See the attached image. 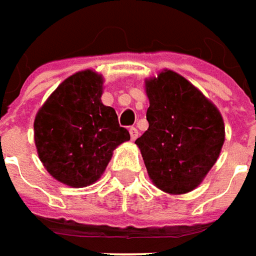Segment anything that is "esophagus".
Returning a JSON list of instances; mask_svg holds the SVG:
<instances>
[{
  "instance_id": "esophagus-1",
  "label": "esophagus",
  "mask_w": 256,
  "mask_h": 256,
  "mask_svg": "<svg viewBox=\"0 0 256 256\" xmlns=\"http://www.w3.org/2000/svg\"><path fill=\"white\" fill-rule=\"evenodd\" d=\"M130 135H131V140H135L136 138H138L140 132H138V130H136L135 126H131V128H130Z\"/></svg>"
}]
</instances>
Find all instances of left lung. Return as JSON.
Returning a JSON list of instances; mask_svg holds the SVG:
<instances>
[{
  "instance_id": "left-lung-1",
  "label": "left lung",
  "mask_w": 256,
  "mask_h": 256,
  "mask_svg": "<svg viewBox=\"0 0 256 256\" xmlns=\"http://www.w3.org/2000/svg\"><path fill=\"white\" fill-rule=\"evenodd\" d=\"M148 131L135 140L156 188L184 194L203 182L226 140L218 108L173 70L145 80Z\"/></svg>"
}]
</instances>
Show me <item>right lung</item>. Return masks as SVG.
I'll use <instances>...</instances> for the list:
<instances>
[{"instance_id":"right-lung-1","label":"right lung","mask_w":256,"mask_h":256,"mask_svg":"<svg viewBox=\"0 0 256 256\" xmlns=\"http://www.w3.org/2000/svg\"><path fill=\"white\" fill-rule=\"evenodd\" d=\"M104 78L82 70L58 86L34 122L38 156L54 179L86 188L104 173L114 149L130 140L116 110L101 102Z\"/></svg>"}]
</instances>
